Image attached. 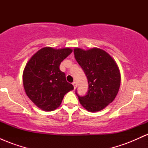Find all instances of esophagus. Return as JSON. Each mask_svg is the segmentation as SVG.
Listing matches in <instances>:
<instances>
[{"label":"esophagus","mask_w":148,"mask_h":148,"mask_svg":"<svg viewBox=\"0 0 148 148\" xmlns=\"http://www.w3.org/2000/svg\"><path fill=\"white\" fill-rule=\"evenodd\" d=\"M72 85L74 86V88H76V81H74V82L72 83Z\"/></svg>","instance_id":"1"}]
</instances>
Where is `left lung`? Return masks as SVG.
<instances>
[{"label": "left lung", "mask_w": 148, "mask_h": 148, "mask_svg": "<svg viewBox=\"0 0 148 148\" xmlns=\"http://www.w3.org/2000/svg\"><path fill=\"white\" fill-rule=\"evenodd\" d=\"M75 59L88 81V91L79 96L80 103L89 112L103 109L115 99L120 89L121 76L118 64L106 51L99 48L74 49Z\"/></svg>", "instance_id": "8db88e82"}]
</instances>
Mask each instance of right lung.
<instances>
[{
  "label": "right lung",
  "instance_id": "obj_1",
  "mask_svg": "<svg viewBox=\"0 0 148 148\" xmlns=\"http://www.w3.org/2000/svg\"><path fill=\"white\" fill-rule=\"evenodd\" d=\"M70 48L44 47L28 61L23 72L27 96L40 109L52 111L61 104L64 95L74 89L66 81L60 64L71 53Z\"/></svg>",
  "mask_w": 148,
  "mask_h": 148
}]
</instances>
